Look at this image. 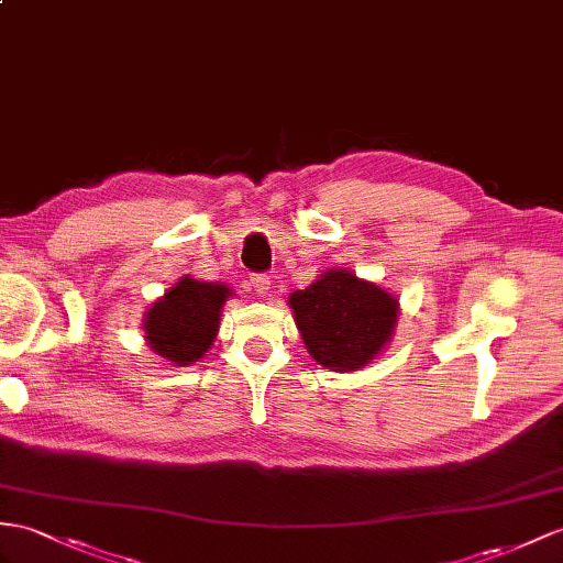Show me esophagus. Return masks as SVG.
<instances>
[{"mask_svg": "<svg viewBox=\"0 0 563 563\" xmlns=\"http://www.w3.org/2000/svg\"><path fill=\"white\" fill-rule=\"evenodd\" d=\"M249 286H251V289H253L255 294H260V296H267V294H269V289H272V282H269L267 274H253L251 282H249Z\"/></svg>", "mask_w": 563, "mask_h": 563, "instance_id": "obj_1", "label": "esophagus"}]
</instances>
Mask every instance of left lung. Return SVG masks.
I'll use <instances>...</instances> for the list:
<instances>
[{"label":"left lung","mask_w":563,"mask_h":563,"mask_svg":"<svg viewBox=\"0 0 563 563\" xmlns=\"http://www.w3.org/2000/svg\"><path fill=\"white\" fill-rule=\"evenodd\" d=\"M289 306L308 353L322 367L351 373L389 346L399 300L349 269H327Z\"/></svg>","instance_id":"1"}]
</instances>
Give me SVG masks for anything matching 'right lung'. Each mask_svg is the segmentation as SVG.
Wrapping results in <instances>:
<instances>
[{"instance_id": "1", "label": "right lung", "mask_w": 563, "mask_h": 563, "mask_svg": "<svg viewBox=\"0 0 563 563\" xmlns=\"http://www.w3.org/2000/svg\"><path fill=\"white\" fill-rule=\"evenodd\" d=\"M231 289L219 282L181 277L145 312V341L162 358L184 367L202 358L219 329Z\"/></svg>"}]
</instances>
